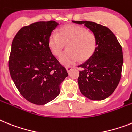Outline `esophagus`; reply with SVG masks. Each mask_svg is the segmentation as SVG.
<instances>
[{
	"instance_id": "esophagus-1",
	"label": "esophagus",
	"mask_w": 132,
	"mask_h": 132,
	"mask_svg": "<svg viewBox=\"0 0 132 132\" xmlns=\"http://www.w3.org/2000/svg\"><path fill=\"white\" fill-rule=\"evenodd\" d=\"M72 70V67H70V66H68V67H66V70H67V72H68V73L70 72Z\"/></svg>"
}]
</instances>
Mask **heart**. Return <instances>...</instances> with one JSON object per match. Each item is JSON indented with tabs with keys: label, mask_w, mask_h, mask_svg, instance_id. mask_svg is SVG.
<instances>
[{
	"label": "heart",
	"mask_w": 132,
	"mask_h": 132,
	"mask_svg": "<svg viewBox=\"0 0 132 132\" xmlns=\"http://www.w3.org/2000/svg\"><path fill=\"white\" fill-rule=\"evenodd\" d=\"M97 44L95 35L86 29L77 25H68L60 29L59 34L54 32L49 39V46L54 56H58L66 45L68 50L59 57L64 66H71L80 60L88 59L95 52Z\"/></svg>",
	"instance_id": "b5f03b06"
}]
</instances>
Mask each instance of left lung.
I'll use <instances>...</instances> for the list:
<instances>
[{
    "mask_svg": "<svg viewBox=\"0 0 132 132\" xmlns=\"http://www.w3.org/2000/svg\"><path fill=\"white\" fill-rule=\"evenodd\" d=\"M84 25L95 35V52L88 60L79 65L78 78L80 90L85 97L94 101L103 100L116 90L122 72V47L111 31L95 22L72 21Z\"/></svg>",
    "mask_w": 132,
    "mask_h": 132,
    "instance_id": "1",
    "label": "left lung"
}]
</instances>
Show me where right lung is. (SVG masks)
I'll list each match as a JSON object with an SVG mask.
<instances>
[{
    "instance_id": "right-lung-1",
    "label": "right lung",
    "mask_w": 132,
    "mask_h": 132,
    "mask_svg": "<svg viewBox=\"0 0 132 132\" xmlns=\"http://www.w3.org/2000/svg\"><path fill=\"white\" fill-rule=\"evenodd\" d=\"M54 21H38L23 27L16 34L9 60L10 75L20 94L35 105L57 97L60 84L68 74L49 46Z\"/></svg>"
}]
</instances>
